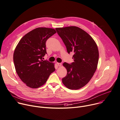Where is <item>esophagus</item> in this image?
Listing matches in <instances>:
<instances>
[{
	"instance_id": "obj_1",
	"label": "esophagus",
	"mask_w": 120,
	"mask_h": 120,
	"mask_svg": "<svg viewBox=\"0 0 120 120\" xmlns=\"http://www.w3.org/2000/svg\"><path fill=\"white\" fill-rule=\"evenodd\" d=\"M57 64L58 66H61L62 65V63H57Z\"/></svg>"
}]
</instances>
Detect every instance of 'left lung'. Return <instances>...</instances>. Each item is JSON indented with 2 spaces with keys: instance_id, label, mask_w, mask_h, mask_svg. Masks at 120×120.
I'll return each mask as SVG.
<instances>
[{
  "instance_id": "8db88e82",
  "label": "left lung",
  "mask_w": 120,
  "mask_h": 120,
  "mask_svg": "<svg viewBox=\"0 0 120 120\" xmlns=\"http://www.w3.org/2000/svg\"><path fill=\"white\" fill-rule=\"evenodd\" d=\"M56 30L68 53H74V62L63 64L67 73L62 79V82L69 89H81L90 82L97 68L99 58L98 46L88 33L78 27L56 28Z\"/></svg>"
}]
</instances>
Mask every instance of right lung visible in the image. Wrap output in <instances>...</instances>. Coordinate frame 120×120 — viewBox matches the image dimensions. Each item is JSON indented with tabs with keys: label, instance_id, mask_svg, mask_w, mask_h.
Instances as JSON below:
<instances>
[{
	"label": "right lung",
	"instance_id": "obj_1",
	"mask_svg": "<svg viewBox=\"0 0 120 120\" xmlns=\"http://www.w3.org/2000/svg\"><path fill=\"white\" fill-rule=\"evenodd\" d=\"M56 32L52 28H36L25 35L16 47L13 56L15 70L28 87H41L55 71L54 64L42 57L47 54L46 41Z\"/></svg>",
	"mask_w": 120,
	"mask_h": 120
}]
</instances>
